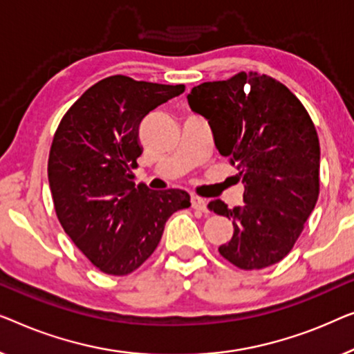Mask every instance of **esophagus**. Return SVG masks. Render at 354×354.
I'll return each instance as SVG.
<instances>
[{"instance_id": "34e87169", "label": "esophagus", "mask_w": 354, "mask_h": 354, "mask_svg": "<svg viewBox=\"0 0 354 354\" xmlns=\"http://www.w3.org/2000/svg\"><path fill=\"white\" fill-rule=\"evenodd\" d=\"M191 205H192L194 210L207 212V201H205V198L198 197V196H192L191 197Z\"/></svg>"}]
</instances>
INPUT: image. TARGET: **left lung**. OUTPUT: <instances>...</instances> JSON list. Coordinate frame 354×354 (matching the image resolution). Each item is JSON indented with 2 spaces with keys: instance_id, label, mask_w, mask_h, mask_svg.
Segmentation results:
<instances>
[{
  "instance_id": "1",
  "label": "left lung",
  "mask_w": 354,
  "mask_h": 354,
  "mask_svg": "<svg viewBox=\"0 0 354 354\" xmlns=\"http://www.w3.org/2000/svg\"><path fill=\"white\" fill-rule=\"evenodd\" d=\"M187 102L210 123L218 151L245 184L243 207L208 203L234 226L218 252L239 270L276 265L319 197V138L310 113L286 84L258 72L194 86Z\"/></svg>"
}]
</instances>
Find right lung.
Returning <instances> with one entry per match:
<instances>
[{
	"label": "right lung",
	"mask_w": 354,
	"mask_h": 354,
	"mask_svg": "<svg viewBox=\"0 0 354 354\" xmlns=\"http://www.w3.org/2000/svg\"><path fill=\"white\" fill-rule=\"evenodd\" d=\"M183 84L112 75L88 88L54 133L48 179L64 231L101 272L127 276L156 250L168 218L191 207L181 189L134 186L139 125Z\"/></svg>",
	"instance_id": "obj_1"
}]
</instances>
